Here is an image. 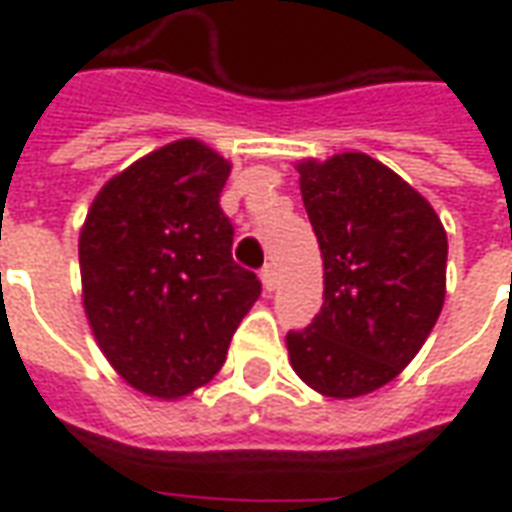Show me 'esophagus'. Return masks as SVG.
<instances>
[{
  "label": "esophagus",
  "instance_id": "34e87169",
  "mask_svg": "<svg viewBox=\"0 0 512 512\" xmlns=\"http://www.w3.org/2000/svg\"><path fill=\"white\" fill-rule=\"evenodd\" d=\"M260 282H263L266 290H274V285H277V271H274V266H266L260 271Z\"/></svg>",
  "mask_w": 512,
  "mask_h": 512
}]
</instances>
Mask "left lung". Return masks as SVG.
<instances>
[{
  "label": "left lung",
  "mask_w": 512,
  "mask_h": 512,
  "mask_svg": "<svg viewBox=\"0 0 512 512\" xmlns=\"http://www.w3.org/2000/svg\"><path fill=\"white\" fill-rule=\"evenodd\" d=\"M301 200L323 257V307L285 337L323 397L376 392L419 354L447 293V233L417 189L367 153L304 158Z\"/></svg>",
  "instance_id": "obj_1"
}]
</instances>
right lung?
<instances>
[{"label": "right lung", "instance_id": "add662e5", "mask_svg": "<svg viewBox=\"0 0 512 512\" xmlns=\"http://www.w3.org/2000/svg\"><path fill=\"white\" fill-rule=\"evenodd\" d=\"M227 175L230 161L200 139L169 142L106 180L82 224L87 323L117 376L150 397L208 384L260 296L233 260Z\"/></svg>", "mask_w": 512, "mask_h": 512}]
</instances>
